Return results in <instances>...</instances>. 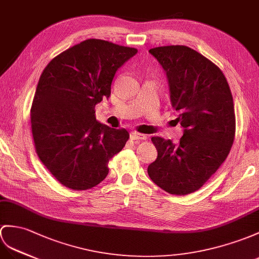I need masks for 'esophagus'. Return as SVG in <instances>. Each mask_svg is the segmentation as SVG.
Listing matches in <instances>:
<instances>
[{
    "label": "esophagus",
    "instance_id": "esophagus-1",
    "mask_svg": "<svg viewBox=\"0 0 259 259\" xmlns=\"http://www.w3.org/2000/svg\"><path fill=\"white\" fill-rule=\"evenodd\" d=\"M130 138L132 141H143V140H146V136L140 133H136V132H132L130 134Z\"/></svg>",
    "mask_w": 259,
    "mask_h": 259
}]
</instances>
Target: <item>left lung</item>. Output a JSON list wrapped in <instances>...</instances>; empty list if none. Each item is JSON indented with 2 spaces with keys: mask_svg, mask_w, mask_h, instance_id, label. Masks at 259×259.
<instances>
[{
  "mask_svg": "<svg viewBox=\"0 0 259 259\" xmlns=\"http://www.w3.org/2000/svg\"><path fill=\"white\" fill-rule=\"evenodd\" d=\"M162 67L176 118L184 128L178 143L154 136L158 156L147 172L168 193L194 192L228 157L235 136V113L228 81L220 68L187 46L149 49Z\"/></svg>",
  "mask_w": 259,
  "mask_h": 259,
  "instance_id": "8db88e82",
  "label": "left lung"
}]
</instances>
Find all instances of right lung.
<instances>
[{"instance_id":"1","label":"right lung","mask_w":259,"mask_h":259,"mask_svg":"<svg viewBox=\"0 0 259 259\" xmlns=\"http://www.w3.org/2000/svg\"><path fill=\"white\" fill-rule=\"evenodd\" d=\"M137 49L87 39L44 69L30 109L36 153L61 185L87 190L109 174L108 162L130 134L97 121L94 108L111 96L116 71Z\"/></svg>"}]
</instances>
